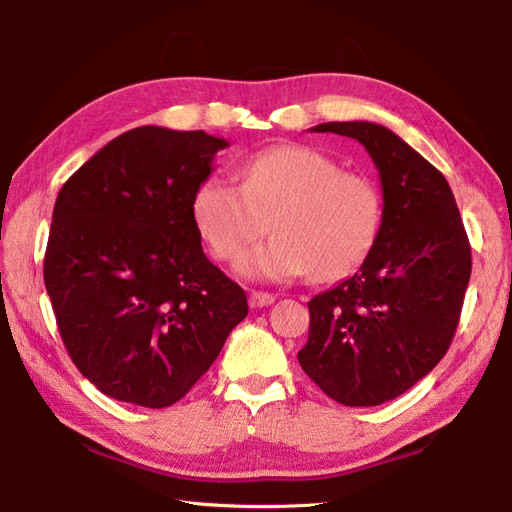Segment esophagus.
Wrapping results in <instances>:
<instances>
[{
	"label": "esophagus",
	"mask_w": 512,
	"mask_h": 512,
	"mask_svg": "<svg viewBox=\"0 0 512 512\" xmlns=\"http://www.w3.org/2000/svg\"><path fill=\"white\" fill-rule=\"evenodd\" d=\"M250 308H266L270 303H275V295H270V292H262V290H253L248 297Z\"/></svg>",
	"instance_id": "esophagus-1"
}]
</instances>
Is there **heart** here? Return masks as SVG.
<instances>
[{"label":"heart","instance_id":"obj_1","mask_svg":"<svg viewBox=\"0 0 512 512\" xmlns=\"http://www.w3.org/2000/svg\"><path fill=\"white\" fill-rule=\"evenodd\" d=\"M242 184L206 178L193 195V220L215 257H239L237 273L255 281L347 277L372 253L385 204L374 178L345 171L308 145H275L237 167Z\"/></svg>","mask_w":512,"mask_h":512}]
</instances>
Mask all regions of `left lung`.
Here are the masks:
<instances>
[{
  "mask_svg": "<svg viewBox=\"0 0 512 512\" xmlns=\"http://www.w3.org/2000/svg\"><path fill=\"white\" fill-rule=\"evenodd\" d=\"M361 143L383 187L380 235L352 277L310 299L297 358L332 400L376 407L405 394L447 354L471 279V246L447 178L391 129L321 123Z\"/></svg>",
  "mask_w": 512,
  "mask_h": 512,
  "instance_id": "1",
  "label": "left lung"
}]
</instances>
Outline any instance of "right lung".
<instances>
[{"label":"right lung","instance_id":"obj_1","mask_svg":"<svg viewBox=\"0 0 512 512\" xmlns=\"http://www.w3.org/2000/svg\"><path fill=\"white\" fill-rule=\"evenodd\" d=\"M226 147L202 129L136 127L59 191L43 281L65 350L105 396L173 405L246 319V292L209 262L193 220Z\"/></svg>","mask_w":512,"mask_h":512}]
</instances>
